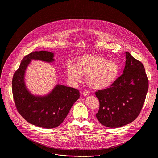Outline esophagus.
<instances>
[{"mask_svg": "<svg viewBox=\"0 0 158 158\" xmlns=\"http://www.w3.org/2000/svg\"><path fill=\"white\" fill-rule=\"evenodd\" d=\"M89 95V92L87 91V90H85V91L83 92V95L84 97H88Z\"/></svg>", "mask_w": 158, "mask_h": 158, "instance_id": "1", "label": "esophagus"}]
</instances>
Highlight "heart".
Returning <instances> with one entry per match:
<instances>
[{"mask_svg":"<svg viewBox=\"0 0 158 158\" xmlns=\"http://www.w3.org/2000/svg\"><path fill=\"white\" fill-rule=\"evenodd\" d=\"M68 76L73 81H80L82 75L86 76V82L91 88L104 89L110 86L118 75L120 68L113 60L93 54L80 56L75 66H68Z\"/></svg>","mask_w":158,"mask_h":158,"instance_id":"b5f03b06","label":"heart"}]
</instances>
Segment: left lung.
I'll return each instance as SVG.
<instances>
[{"label":"left lung","mask_w":158,"mask_h":158,"mask_svg":"<svg viewBox=\"0 0 158 158\" xmlns=\"http://www.w3.org/2000/svg\"><path fill=\"white\" fill-rule=\"evenodd\" d=\"M126 57L123 74L109 88L95 92L99 102L96 117L108 127H120L135 120L148 90L149 81L142 63L128 52Z\"/></svg>","instance_id":"left-lung-1"}]
</instances>
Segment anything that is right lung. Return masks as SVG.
<instances>
[{"instance_id":"right-lung-1","label":"right lung","mask_w":158,"mask_h":158,"mask_svg":"<svg viewBox=\"0 0 158 158\" xmlns=\"http://www.w3.org/2000/svg\"><path fill=\"white\" fill-rule=\"evenodd\" d=\"M54 54L47 51L31 53L23 58L12 79V94L18 113L26 121L38 127H58L66 118L72 105L79 98V92L73 88L57 85L47 95H32L24 83L25 70L31 60L54 61Z\"/></svg>"}]
</instances>
